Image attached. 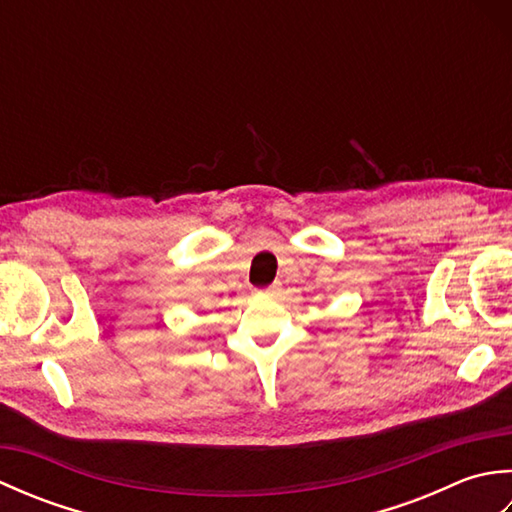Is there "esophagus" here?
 <instances>
[{
  "label": "esophagus",
  "instance_id": "1",
  "mask_svg": "<svg viewBox=\"0 0 512 512\" xmlns=\"http://www.w3.org/2000/svg\"><path fill=\"white\" fill-rule=\"evenodd\" d=\"M279 290V284H273V286H268L266 290H264V295H273V292H277Z\"/></svg>",
  "mask_w": 512,
  "mask_h": 512
}]
</instances>
